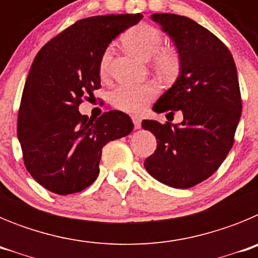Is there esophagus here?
<instances>
[{"instance_id": "1", "label": "esophagus", "mask_w": 258, "mask_h": 258, "mask_svg": "<svg viewBox=\"0 0 258 258\" xmlns=\"http://www.w3.org/2000/svg\"><path fill=\"white\" fill-rule=\"evenodd\" d=\"M132 121H133L134 127H136V129H140V127H141V121H142L140 116H137V115L136 116H132Z\"/></svg>"}]
</instances>
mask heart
Returning <instances> with one entry per match:
<instances>
[{
	"instance_id": "heart-1",
	"label": "heart",
	"mask_w": 258,
	"mask_h": 258,
	"mask_svg": "<svg viewBox=\"0 0 258 258\" xmlns=\"http://www.w3.org/2000/svg\"><path fill=\"white\" fill-rule=\"evenodd\" d=\"M125 47L137 56L149 60L152 59L154 70L160 76L173 77L179 70V58L177 52L164 49V38L161 32L150 24H138L127 29L122 36ZM112 59V47L103 50L99 58V74L102 77L108 75ZM156 85L146 84H121L111 93V102L118 109L126 112H141L157 95Z\"/></svg>"
}]
</instances>
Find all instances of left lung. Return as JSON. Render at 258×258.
Instances as JSON below:
<instances>
[{
    "instance_id": "1",
    "label": "left lung",
    "mask_w": 258,
    "mask_h": 258,
    "mask_svg": "<svg viewBox=\"0 0 258 258\" xmlns=\"http://www.w3.org/2000/svg\"><path fill=\"white\" fill-rule=\"evenodd\" d=\"M151 19L172 38L179 56V76L152 109L172 117L179 111L183 120H143L157 142L145 168L161 183L188 188L209 178L232 147L241 116L236 66L226 45L190 18L152 14Z\"/></svg>"
}]
</instances>
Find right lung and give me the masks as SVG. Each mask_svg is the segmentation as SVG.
I'll return each mask as SVG.
<instances>
[{"instance_id": "1", "label": "right lung", "mask_w": 258, "mask_h": 258, "mask_svg": "<svg viewBox=\"0 0 258 258\" xmlns=\"http://www.w3.org/2000/svg\"><path fill=\"white\" fill-rule=\"evenodd\" d=\"M142 14L85 18L47 42L36 55L23 89L18 140L27 170L58 195L83 191L97 179L102 149L127 136L133 122L121 111L97 120L79 106L101 88L99 58L113 38Z\"/></svg>"}]
</instances>
